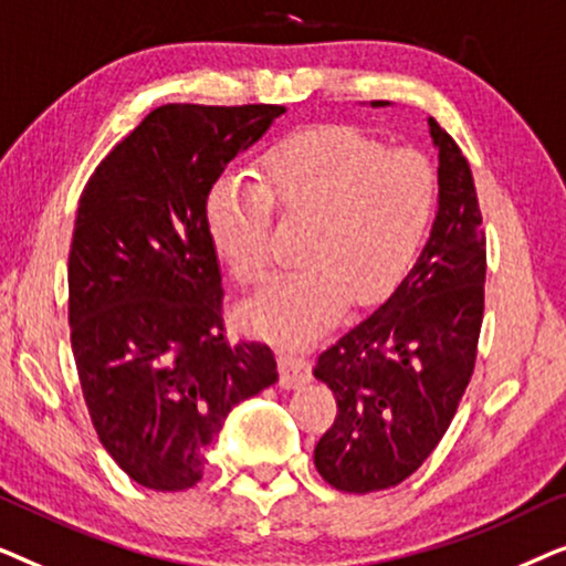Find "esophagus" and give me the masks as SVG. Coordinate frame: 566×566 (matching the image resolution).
<instances>
[{
	"label": "esophagus",
	"mask_w": 566,
	"mask_h": 566,
	"mask_svg": "<svg viewBox=\"0 0 566 566\" xmlns=\"http://www.w3.org/2000/svg\"><path fill=\"white\" fill-rule=\"evenodd\" d=\"M312 381V360L296 347H285L281 353V386L296 389L301 384Z\"/></svg>",
	"instance_id": "obj_1"
}]
</instances>
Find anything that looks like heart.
I'll return each instance as SVG.
<instances>
[{"instance_id": "1", "label": "heart", "mask_w": 566, "mask_h": 566, "mask_svg": "<svg viewBox=\"0 0 566 566\" xmlns=\"http://www.w3.org/2000/svg\"><path fill=\"white\" fill-rule=\"evenodd\" d=\"M438 175L417 149H389L355 128L301 130L273 146L260 185L221 177L208 198V237L239 285L252 289L273 265V211L308 219L298 258L247 304L252 327L301 339L319 332L345 306L386 296L428 237Z\"/></svg>"}]
</instances>
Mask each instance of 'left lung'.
<instances>
[{"mask_svg": "<svg viewBox=\"0 0 566 566\" xmlns=\"http://www.w3.org/2000/svg\"><path fill=\"white\" fill-rule=\"evenodd\" d=\"M430 136L440 200L428 244L389 301L314 368L337 399L314 463L343 492L389 490L412 476L446 436L474 374L486 275L482 211L459 144L436 118Z\"/></svg>", "mask_w": 566, "mask_h": 566, "instance_id": "1", "label": "left lung"}]
</instances>
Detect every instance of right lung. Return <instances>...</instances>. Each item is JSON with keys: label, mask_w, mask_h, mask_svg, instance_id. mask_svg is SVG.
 <instances>
[{"label": "right lung", "mask_w": 566, "mask_h": 566, "mask_svg": "<svg viewBox=\"0 0 566 566\" xmlns=\"http://www.w3.org/2000/svg\"><path fill=\"white\" fill-rule=\"evenodd\" d=\"M283 105H161L113 146L80 198L69 324L99 443L142 486L190 490L231 407L277 381L260 339L223 327L208 196Z\"/></svg>", "instance_id": "1"}]
</instances>
